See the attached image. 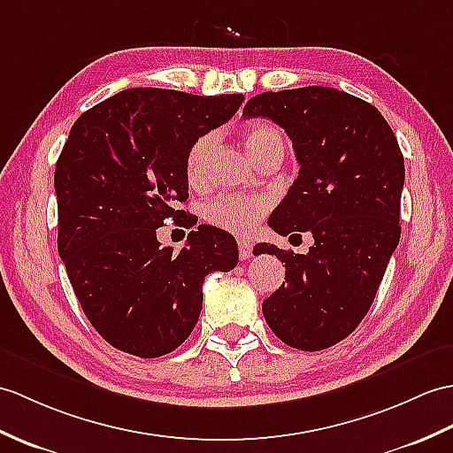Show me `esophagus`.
<instances>
[{"label": "esophagus", "mask_w": 453, "mask_h": 453, "mask_svg": "<svg viewBox=\"0 0 453 453\" xmlns=\"http://www.w3.org/2000/svg\"><path fill=\"white\" fill-rule=\"evenodd\" d=\"M252 255V243L249 239H239V257L241 260H247Z\"/></svg>", "instance_id": "obj_1"}]
</instances>
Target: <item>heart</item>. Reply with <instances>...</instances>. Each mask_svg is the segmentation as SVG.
<instances>
[{
	"label": "heart",
	"instance_id": "1",
	"mask_svg": "<svg viewBox=\"0 0 453 453\" xmlns=\"http://www.w3.org/2000/svg\"><path fill=\"white\" fill-rule=\"evenodd\" d=\"M241 139L252 160L258 162L272 150L283 152V141L280 131L268 121H250L241 131ZM216 144V136L206 133L191 144L187 152V179L193 185H198L206 177L210 157ZM268 212V203L258 196H219L204 206V218L208 224L229 234H249L257 227L260 218Z\"/></svg>",
	"mask_w": 453,
	"mask_h": 453
}]
</instances>
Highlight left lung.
<instances>
[{"label":"left lung","instance_id":"1","mask_svg":"<svg viewBox=\"0 0 453 453\" xmlns=\"http://www.w3.org/2000/svg\"><path fill=\"white\" fill-rule=\"evenodd\" d=\"M243 115L286 129L301 165L268 226L283 237L307 231L314 239L307 255L268 243L252 250L286 265V283L262 312L283 343L326 349L369 312L399 243L403 154L372 104L330 87L262 92Z\"/></svg>","mask_w":453,"mask_h":453}]
</instances>
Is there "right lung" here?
Returning <instances> with one entry per match:
<instances>
[{"label": "right lung", "instance_id": "1", "mask_svg": "<svg viewBox=\"0 0 453 453\" xmlns=\"http://www.w3.org/2000/svg\"><path fill=\"white\" fill-rule=\"evenodd\" d=\"M243 94L164 88L118 92L84 111L56 164L58 250L87 319L115 349L154 359L177 349L201 317L210 272L237 266L234 235L212 226L160 247L167 218L188 198L187 152L231 119Z\"/></svg>", "mask_w": 453, "mask_h": 453}]
</instances>
